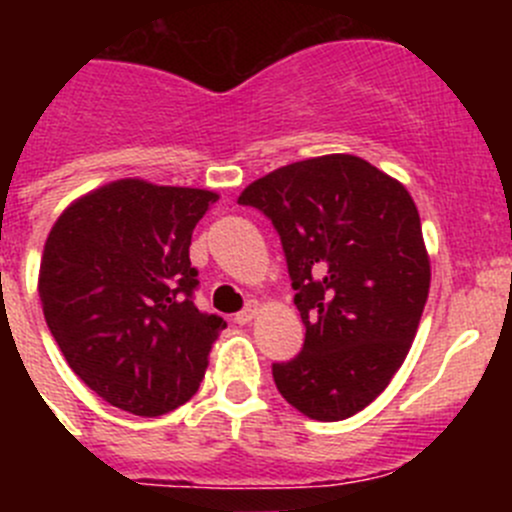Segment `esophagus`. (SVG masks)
Segmentation results:
<instances>
[{
    "label": "esophagus",
    "mask_w": 512,
    "mask_h": 512,
    "mask_svg": "<svg viewBox=\"0 0 512 512\" xmlns=\"http://www.w3.org/2000/svg\"><path fill=\"white\" fill-rule=\"evenodd\" d=\"M257 309H260V307H257L255 302H250L245 309H242V312L235 314V322H237V324H250L252 319L257 317Z\"/></svg>",
    "instance_id": "esophagus-1"
}]
</instances>
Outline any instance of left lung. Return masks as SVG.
<instances>
[{
	"instance_id": "8db88e82",
	"label": "left lung",
	"mask_w": 512,
	"mask_h": 512,
	"mask_svg": "<svg viewBox=\"0 0 512 512\" xmlns=\"http://www.w3.org/2000/svg\"><path fill=\"white\" fill-rule=\"evenodd\" d=\"M237 203L280 232L304 347L272 376L299 414L342 421L389 386L416 337L431 260L409 190L376 165L332 153L257 178Z\"/></svg>"
}]
</instances>
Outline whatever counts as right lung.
<instances>
[{
    "instance_id": "1",
    "label": "right lung",
    "mask_w": 512,
    "mask_h": 512,
    "mask_svg": "<svg viewBox=\"0 0 512 512\" xmlns=\"http://www.w3.org/2000/svg\"><path fill=\"white\" fill-rule=\"evenodd\" d=\"M218 193L123 178L59 215L39 267L44 319L74 374L133 416L198 391L223 317L193 302L190 237Z\"/></svg>"
}]
</instances>
